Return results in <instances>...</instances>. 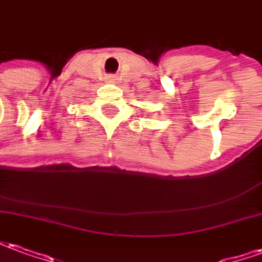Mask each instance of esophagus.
<instances>
[{
    "instance_id": "1",
    "label": "esophagus",
    "mask_w": 262,
    "mask_h": 262,
    "mask_svg": "<svg viewBox=\"0 0 262 262\" xmlns=\"http://www.w3.org/2000/svg\"><path fill=\"white\" fill-rule=\"evenodd\" d=\"M106 81H108V82H115V81H116V77H115V75H108V77H106Z\"/></svg>"
}]
</instances>
